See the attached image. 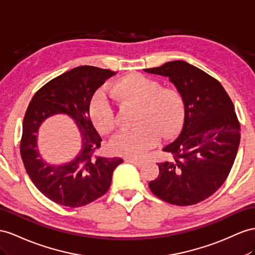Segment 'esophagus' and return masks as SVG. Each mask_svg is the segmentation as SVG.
<instances>
[{
	"mask_svg": "<svg viewBox=\"0 0 255 255\" xmlns=\"http://www.w3.org/2000/svg\"><path fill=\"white\" fill-rule=\"evenodd\" d=\"M128 161H130L131 162V164H133V165H135L136 167H140V166H142L143 165V160H138V159H134V158H129L128 159Z\"/></svg>",
	"mask_w": 255,
	"mask_h": 255,
	"instance_id": "obj_1",
	"label": "esophagus"
}]
</instances>
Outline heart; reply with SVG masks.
<instances>
[{
  "label": "heart",
  "mask_w": 255,
  "mask_h": 255,
  "mask_svg": "<svg viewBox=\"0 0 255 255\" xmlns=\"http://www.w3.org/2000/svg\"><path fill=\"white\" fill-rule=\"evenodd\" d=\"M109 93L121 107L136 108L135 129L122 131L110 142L111 151L119 155L141 157L164 136L172 135L184 120V100L177 89L161 87L157 82L139 73L115 81ZM88 115L97 131L110 134L116 127V117L102 90L90 98Z\"/></svg>",
  "instance_id": "b5f03b06"
}]
</instances>
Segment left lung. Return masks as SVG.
Returning a JSON list of instances; mask_svg holds the SVG:
<instances>
[{
	"mask_svg": "<svg viewBox=\"0 0 255 255\" xmlns=\"http://www.w3.org/2000/svg\"><path fill=\"white\" fill-rule=\"evenodd\" d=\"M144 71L168 77L185 106L180 135L162 148L172 158L158 164V177L148 186L171 205H196L219 190L236 158L240 125L234 104L219 81L186 61Z\"/></svg>",
	"mask_w": 255,
	"mask_h": 255,
	"instance_id": "left-lung-1",
	"label": "left lung"
}]
</instances>
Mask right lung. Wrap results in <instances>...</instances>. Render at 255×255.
Returning <instances> with one entry per match:
<instances>
[{
	"label": "right lung",
	"mask_w": 255,
	"mask_h": 255,
	"mask_svg": "<svg viewBox=\"0 0 255 255\" xmlns=\"http://www.w3.org/2000/svg\"><path fill=\"white\" fill-rule=\"evenodd\" d=\"M115 72L82 65L55 77L36 91L22 124L20 154L31 181L45 197L64 207L77 208L108 192L120 157L95 156L101 145L88 115V104L95 91ZM68 115L80 129L82 148L76 157L61 165L47 164L37 148V131L49 117Z\"/></svg>",
	"instance_id": "obj_1"
}]
</instances>
